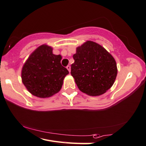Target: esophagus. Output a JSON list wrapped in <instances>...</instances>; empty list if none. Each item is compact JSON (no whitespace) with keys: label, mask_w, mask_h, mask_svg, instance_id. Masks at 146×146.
Segmentation results:
<instances>
[{"label":"esophagus","mask_w":146,"mask_h":146,"mask_svg":"<svg viewBox=\"0 0 146 146\" xmlns=\"http://www.w3.org/2000/svg\"><path fill=\"white\" fill-rule=\"evenodd\" d=\"M66 68L68 69V70L69 71V72H70V71H71V67H70V66H67V67H66Z\"/></svg>","instance_id":"1"}]
</instances>
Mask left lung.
Returning <instances> with one entry per match:
<instances>
[{"instance_id":"1","label":"left lung","mask_w":146,"mask_h":146,"mask_svg":"<svg viewBox=\"0 0 146 146\" xmlns=\"http://www.w3.org/2000/svg\"><path fill=\"white\" fill-rule=\"evenodd\" d=\"M71 74L84 93L100 96L113 86L117 74L114 58L100 44L87 41L76 48Z\"/></svg>"}]
</instances>
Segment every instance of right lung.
Segmentation results:
<instances>
[{
	"label": "right lung",
	"mask_w": 146,
	"mask_h": 146,
	"mask_svg": "<svg viewBox=\"0 0 146 146\" xmlns=\"http://www.w3.org/2000/svg\"><path fill=\"white\" fill-rule=\"evenodd\" d=\"M52 48L39 46L29 57L22 70V82L29 92L41 98L57 93L69 73L60 64L62 57L54 55Z\"/></svg>",
	"instance_id": "obj_1"
}]
</instances>
